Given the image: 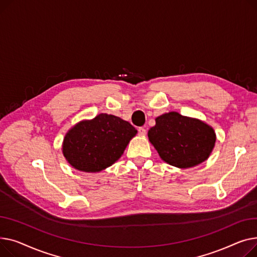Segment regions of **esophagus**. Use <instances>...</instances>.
Listing matches in <instances>:
<instances>
[{
	"mask_svg": "<svg viewBox=\"0 0 257 257\" xmlns=\"http://www.w3.org/2000/svg\"><path fill=\"white\" fill-rule=\"evenodd\" d=\"M138 134H139L140 136H145V135H146V130H145L144 127H139V128H138Z\"/></svg>",
	"mask_w": 257,
	"mask_h": 257,
	"instance_id": "1",
	"label": "esophagus"
}]
</instances>
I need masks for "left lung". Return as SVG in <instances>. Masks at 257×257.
<instances>
[{"mask_svg": "<svg viewBox=\"0 0 257 257\" xmlns=\"http://www.w3.org/2000/svg\"><path fill=\"white\" fill-rule=\"evenodd\" d=\"M149 141L162 160L178 168H190L204 162L216 142L214 130L198 119L166 113L156 118L148 131Z\"/></svg>", "mask_w": 257, "mask_h": 257, "instance_id": "1", "label": "left lung"}]
</instances>
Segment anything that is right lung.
Returning a JSON list of instances; mask_svg holds the SVG:
<instances>
[{
	"label": "right lung",
	"instance_id": "right-lung-1",
	"mask_svg": "<svg viewBox=\"0 0 257 257\" xmlns=\"http://www.w3.org/2000/svg\"><path fill=\"white\" fill-rule=\"evenodd\" d=\"M137 134L131 123L114 115L99 114L74 125L65 136L63 155L80 171L98 172L122 156Z\"/></svg>",
	"mask_w": 257,
	"mask_h": 257
}]
</instances>
